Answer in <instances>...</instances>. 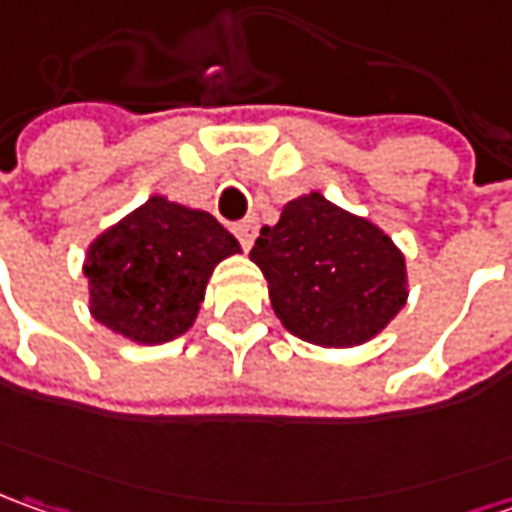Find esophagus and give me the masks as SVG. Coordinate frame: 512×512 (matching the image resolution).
Listing matches in <instances>:
<instances>
[{"instance_id":"1","label":"esophagus","mask_w":512,"mask_h":512,"mask_svg":"<svg viewBox=\"0 0 512 512\" xmlns=\"http://www.w3.org/2000/svg\"><path fill=\"white\" fill-rule=\"evenodd\" d=\"M235 235H238L240 246H243V249H252V243H255V238H257L255 218H246V221H240L238 226H235Z\"/></svg>"}]
</instances>
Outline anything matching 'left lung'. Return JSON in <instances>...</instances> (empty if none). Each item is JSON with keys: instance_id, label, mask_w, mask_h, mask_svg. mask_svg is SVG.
I'll return each mask as SVG.
<instances>
[{"instance_id": "1", "label": "left lung", "mask_w": 512, "mask_h": 512, "mask_svg": "<svg viewBox=\"0 0 512 512\" xmlns=\"http://www.w3.org/2000/svg\"><path fill=\"white\" fill-rule=\"evenodd\" d=\"M249 257L269 280L274 314L306 343H365L408 297L394 240L320 192L286 203L280 221L260 229Z\"/></svg>"}]
</instances>
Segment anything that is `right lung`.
Instances as JSON below:
<instances>
[{"label":"right lung","instance_id":"1","mask_svg":"<svg viewBox=\"0 0 512 512\" xmlns=\"http://www.w3.org/2000/svg\"><path fill=\"white\" fill-rule=\"evenodd\" d=\"M235 252L238 240L209 212L155 195L90 246V311L135 343L175 340L201 309L212 269Z\"/></svg>","mask_w":512,"mask_h":512}]
</instances>
